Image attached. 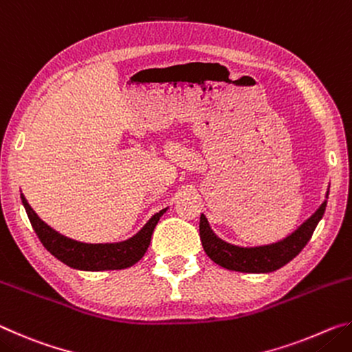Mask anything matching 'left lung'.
<instances>
[{
    "mask_svg": "<svg viewBox=\"0 0 352 352\" xmlns=\"http://www.w3.org/2000/svg\"><path fill=\"white\" fill-rule=\"evenodd\" d=\"M329 195V190H327ZM327 200L320 205L306 222H302L294 233L284 237L283 241H278L270 245L259 247H239L233 245L220 239L219 236L211 230L210 223L205 214L200 216V241L204 245L205 253L210 256L216 264L228 270L243 272V273H270L283 265L287 264L295 256L306 247V243L311 241L315 228L323 217L326 210Z\"/></svg>",
    "mask_w": 352,
    "mask_h": 352,
    "instance_id": "8db88e82",
    "label": "left lung"
}]
</instances>
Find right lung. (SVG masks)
<instances>
[{
	"instance_id": "1",
	"label": "right lung",
	"mask_w": 352,
	"mask_h": 352,
	"mask_svg": "<svg viewBox=\"0 0 352 352\" xmlns=\"http://www.w3.org/2000/svg\"><path fill=\"white\" fill-rule=\"evenodd\" d=\"M23 206L31 220V225L37 233L40 242L54 258L62 261L71 269L85 272L102 270H122L136 264L146 254L151 245L152 233L157 226L163 211H160L148 219V222L135 236L122 242L113 243H85L63 236L52 230L50 225L41 220L31 205L28 204L25 195L21 194Z\"/></svg>"
}]
</instances>
